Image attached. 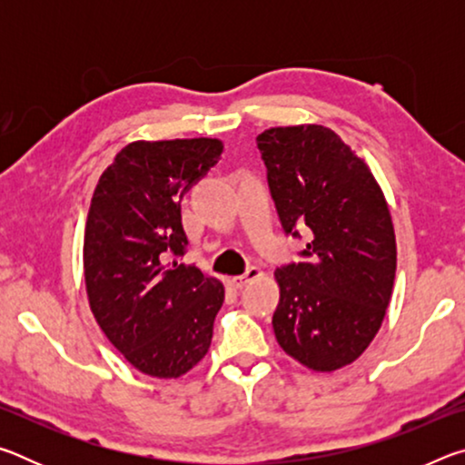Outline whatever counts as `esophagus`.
<instances>
[{
  "label": "esophagus",
  "mask_w": 465,
  "mask_h": 465,
  "mask_svg": "<svg viewBox=\"0 0 465 465\" xmlns=\"http://www.w3.org/2000/svg\"><path fill=\"white\" fill-rule=\"evenodd\" d=\"M262 274H264V272H262L261 269H258V266H250V269H248L246 272H243V274H238V277H232V285L242 289V287H246L248 282L261 279Z\"/></svg>",
  "instance_id": "1"
}]
</instances>
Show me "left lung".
<instances>
[{
  "mask_svg": "<svg viewBox=\"0 0 465 465\" xmlns=\"http://www.w3.org/2000/svg\"><path fill=\"white\" fill-rule=\"evenodd\" d=\"M287 233L310 230L303 262L277 269V342L312 371L351 365L381 328L396 277V233L365 160L322 124L256 137Z\"/></svg>",
  "mask_w": 465,
  "mask_h": 465,
  "instance_id": "1",
  "label": "left lung"
}]
</instances>
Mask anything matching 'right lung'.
Listing matches in <instances>:
<instances>
[{"instance_id":"add662e5","label":"right lung","mask_w":465,"mask_h":465,"mask_svg":"<svg viewBox=\"0 0 465 465\" xmlns=\"http://www.w3.org/2000/svg\"><path fill=\"white\" fill-rule=\"evenodd\" d=\"M222 152L211 137L133 141L92 194L84 232L90 310L114 349L157 380L201 363L223 305L222 281L168 261L188 243L180 201Z\"/></svg>"}]
</instances>
